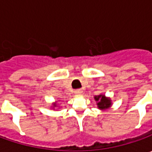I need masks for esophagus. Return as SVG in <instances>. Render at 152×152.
Here are the masks:
<instances>
[{"mask_svg":"<svg viewBox=\"0 0 152 152\" xmlns=\"http://www.w3.org/2000/svg\"><path fill=\"white\" fill-rule=\"evenodd\" d=\"M74 93H75L76 95H81V94L83 93V91L80 90V89H78V90H75V91H74Z\"/></svg>","mask_w":152,"mask_h":152,"instance_id":"esophagus-1","label":"esophagus"}]
</instances>
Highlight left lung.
I'll list each match as a JSON object with an SVG mask.
<instances>
[{
    "label": "left lung",
    "mask_w": 152,
    "mask_h": 152,
    "mask_svg": "<svg viewBox=\"0 0 152 152\" xmlns=\"http://www.w3.org/2000/svg\"><path fill=\"white\" fill-rule=\"evenodd\" d=\"M95 100L97 102V106L98 108L101 110H105L111 107L112 103H111V100L106 97L104 95H99V96H95Z\"/></svg>",
    "instance_id": "1"
}]
</instances>
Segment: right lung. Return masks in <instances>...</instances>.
Segmentation results:
<instances>
[{"instance_id":"obj_1","label":"right lung","mask_w":152,"mask_h":152,"mask_svg":"<svg viewBox=\"0 0 152 152\" xmlns=\"http://www.w3.org/2000/svg\"><path fill=\"white\" fill-rule=\"evenodd\" d=\"M56 103H55V104H54V107H56Z\"/></svg>"}]
</instances>
